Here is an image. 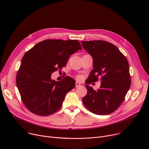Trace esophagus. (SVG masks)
I'll return each mask as SVG.
<instances>
[{
  "label": "esophagus",
  "mask_w": 149,
  "mask_h": 149,
  "mask_svg": "<svg viewBox=\"0 0 149 149\" xmlns=\"http://www.w3.org/2000/svg\"><path fill=\"white\" fill-rule=\"evenodd\" d=\"M81 86V84L79 83V82H78V81H77L76 83H75V87L76 88H79V87H80Z\"/></svg>",
  "instance_id": "34e87169"
}]
</instances>
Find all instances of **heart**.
Listing matches in <instances>:
<instances>
[{"instance_id": "obj_1", "label": "heart", "mask_w": 149, "mask_h": 149, "mask_svg": "<svg viewBox=\"0 0 149 149\" xmlns=\"http://www.w3.org/2000/svg\"><path fill=\"white\" fill-rule=\"evenodd\" d=\"M81 77L80 76V75H79V76L77 77V79H81Z\"/></svg>"}]
</instances>
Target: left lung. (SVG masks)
Here are the masks:
<instances>
[{
  "label": "left lung",
  "mask_w": 149,
  "mask_h": 149,
  "mask_svg": "<svg viewBox=\"0 0 149 149\" xmlns=\"http://www.w3.org/2000/svg\"><path fill=\"white\" fill-rule=\"evenodd\" d=\"M83 48L93 58V70L86 80V84L102 81L97 91L87 84L88 93L82 101L91 112L104 115L118 109L130 87L131 80L129 63L116 46L103 40L82 41Z\"/></svg>",
  "instance_id": "obj_1"
}]
</instances>
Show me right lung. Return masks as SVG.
Here are the masks:
<instances>
[{
    "instance_id": "1",
    "label": "right lung",
    "mask_w": 149,
    "mask_h": 149,
    "mask_svg": "<svg viewBox=\"0 0 149 149\" xmlns=\"http://www.w3.org/2000/svg\"><path fill=\"white\" fill-rule=\"evenodd\" d=\"M79 50H81V46L77 40L47 39L25 54L16 84L23 103L30 112L48 116L59 110L75 81L70 77L56 81L51 75L65 67L70 55Z\"/></svg>"
}]
</instances>
